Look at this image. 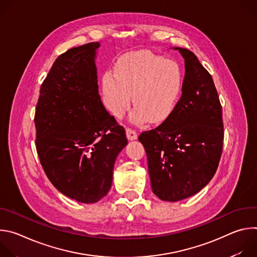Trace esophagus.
Segmentation results:
<instances>
[{
	"mask_svg": "<svg viewBox=\"0 0 257 257\" xmlns=\"http://www.w3.org/2000/svg\"><path fill=\"white\" fill-rule=\"evenodd\" d=\"M126 135L129 140H135L138 137L137 132L131 128H126Z\"/></svg>",
	"mask_w": 257,
	"mask_h": 257,
	"instance_id": "esophagus-1",
	"label": "esophagus"
}]
</instances>
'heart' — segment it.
<instances>
[{
    "label": "heart",
    "instance_id": "b5f03b06",
    "mask_svg": "<svg viewBox=\"0 0 257 257\" xmlns=\"http://www.w3.org/2000/svg\"><path fill=\"white\" fill-rule=\"evenodd\" d=\"M182 83V71L176 62L150 51H137L117 62L116 73L103 74V101L109 112L121 118L133 96L135 122L161 123L174 111Z\"/></svg>",
    "mask_w": 257,
    "mask_h": 257
}]
</instances>
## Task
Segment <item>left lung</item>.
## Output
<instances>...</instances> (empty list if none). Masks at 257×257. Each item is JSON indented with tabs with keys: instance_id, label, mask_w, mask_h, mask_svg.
<instances>
[{
	"instance_id": "left-lung-1",
	"label": "left lung",
	"mask_w": 257,
	"mask_h": 257,
	"mask_svg": "<svg viewBox=\"0 0 257 257\" xmlns=\"http://www.w3.org/2000/svg\"><path fill=\"white\" fill-rule=\"evenodd\" d=\"M185 61L182 95L157 128L139 135L148 156L153 192L179 201L211 180L223 152L222 105L208 71L189 50L175 48Z\"/></svg>"
}]
</instances>
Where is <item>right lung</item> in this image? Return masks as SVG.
<instances>
[{"label":"right lung","instance_id":"add662e5","mask_svg":"<svg viewBox=\"0 0 257 257\" xmlns=\"http://www.w3.org/2000/svg\"><path fill=\"white\" fill-rule=\"evenodd\" d=\"M98 47L89 43L56 59L34 116L36 152L47 177L61 193L82 203L107 194L117 156L128 143L124 127L100 100Z\"/></svg>","mask_w":257,"mask_h":257}]
</instances>
